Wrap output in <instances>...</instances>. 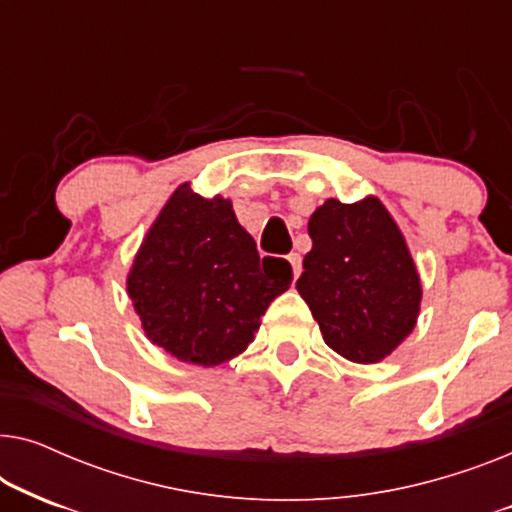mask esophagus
Returning <instances> with one entry per match:
<instances>
[{
  "label": "esophagus",
  "mask_w": 512,
  "mask_h": 512,
  "mask_svg": "<svg viewBox=\"0 0 512 512\" xmlns=\"http://www.w3.org/2000/svg\"><path fill=\"white\" fill-rule=\"evenodd\" d=\"M289 263L293 268V279H298L300 272H303V258H300V254H296V251H293V254H289Z\"/></svg>",
  "instance_id": "obj_1"
}]
</instances>
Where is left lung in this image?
<instances>
[{
    "instance_id": "left-lung-1",
    "label": "left lung",
    "mask_w": 512,
    "mask_h": 512,
    "mask_svg": "<svg viewBox=\"0 0 512 512\" xmlns=\"http://www.w3.org/2000/svg\"><path fill=\"white\" fill-rule=\"evenodd\" d=\"M312 251L296 289L326 345L356 363L394 352L415 328L422 286L410 251L380 200H326L310 219Z\"/></svg>"
}]
</instances>
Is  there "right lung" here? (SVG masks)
Masks as SVG:
<instances>
[{"instance_id":"1","label":"right lung","mask_w":512,"mask_h":512,"mask_svg":"<svg viewBox=\"0 0 512 512\" xmlns=\"http://www.w3.org/2000/svg\"><path fill=\"white\" fill-rule=\"evenodd\" d=\"M284 258L258 256L228 200L179 186L146 235L128 293L149 338L198 366L242 354L261 317L291 286Z\"/></svg>"}]
</instances>
